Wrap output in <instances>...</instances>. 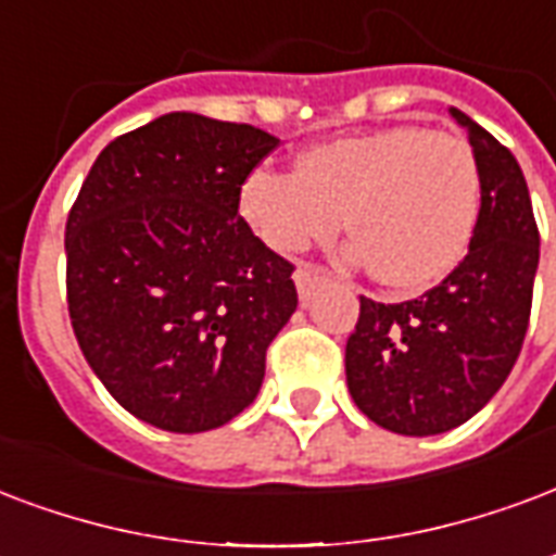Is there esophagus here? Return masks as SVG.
I'll return each instance as SVG.
<instances>
[{
  "mask_svg": "<svg viewBox=\"0 0 556 556\" xmlns=\"http://www.w3.org/2000/svg\"><path fill=\"white\" fill-rule=\"evenodd\" d=\"M294 282H298V294L300 300H312L315 298V291L324 289L327 282H330V277L320 270V267H312V265H303L294 274Z\"/></svg>",
  "mask_w": 556,
  "mask_h": 556,
  "instance_id": "esophagus-1",
  "label": "esophagus"
}]
</instances>
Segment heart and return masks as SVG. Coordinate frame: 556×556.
Masks as SVG:
<instances>
[{"label":"heart","mask_w":556,"mask_h":556,"mask_svg":"<svg viewBox=\"0 0 556 556\" xmlns=\"http://www.w3.org/2000/svg\"><path fill=\"white\" fill-rule=\"evenodd\" d=\"M241 212L286 256L330 238L344 217L356 236L348 256L371 265L389 289L418 291L466 253L480 212V170L456 135L389 126L318 143L300 155L298 170H250Z\"/></svg>","instance_id":"obj_1"}]
</instances>
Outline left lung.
I'll return each mask as SVG.
<instances>
[{
    "label": "left lung",
    "mask_w": 556,
    "mask_h": 556,
    "mask_svg": "<svg viewBox=\"0 0 556 556\" xmlns=\"http://www.w3.org/2000/svg\"><path fill=\"white\" fill-rule=\"evenodd\" d=\"M480 170V212L468 256L435 289L406 303L359 298L344 371L353 404L401 435L466 425L495 397L528 332L540 232L513 152L451 109Z\"/></svg>",
    "instance_id": "8db88e82"
}]
</instances>
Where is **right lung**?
Masks as SVG:
<instances>
[{"label": "right lung", "mask_w": 556, "mask_h": 556, "mask_svg": "<svg viewBox=\"0 0 556 556\" xmlns=\"http://www.w3.org/2000/svg\"><path fill=\"white\" fill-rule=\"evenodd\" d=\"M277 143L170 111L114 138L70 208L73 332L111 397L159 430L205 433L244 413L298 309L294 267L238 215Z\"/></svg>", "instance_id": "add662e5"}]
</instances>
